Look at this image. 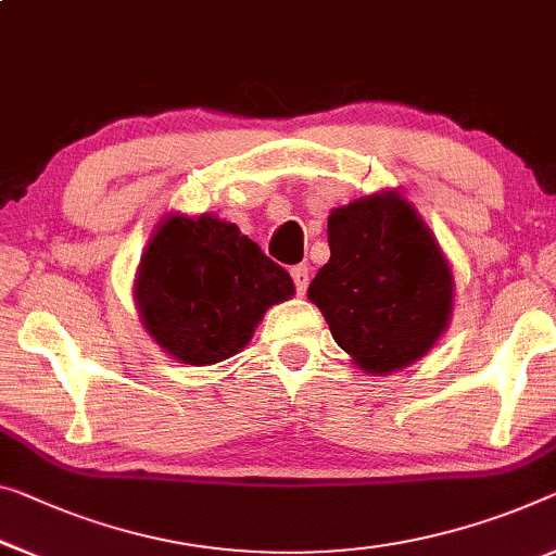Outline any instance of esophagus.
<instances>
[{
  "instance_id": "1",
  "label": "esophagus",
  "mask_w": 556,
  "mask_h": 556,
  "mask_svg": "<svg viewBox=\"0 0 556 556\" xmlns=\"http://www.w3.org/2000/svg\"><path fill=\"white\" fill-rule=\"evenodd\" d=\"M290 278H293L298 295H303L305 288H307V266H293V268H290Z\"/></svg>"
}]
</instances>
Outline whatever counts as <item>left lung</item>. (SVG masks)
Here are the masks:
<instances>
[{
  "mask_svg": "<svg viewBox=\"0 0 556 556\" xmlns=\"http://www.w3.org/2000/svg\"><path fill=\"white\" fill-rule=\"evenodd\" d=\"M328 245L307 301L332 340L367 375L422 361L450 326L455 276L413 203L388 189L332 208Z\"/></svg>",
  "mask_w": 556,
  "mask_h": 556,
  "instance_id": "8db88e82",
  "label": "left lung"
}]
</instances>
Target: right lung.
Masks as SVG:
<instances>
[{"instance_id":"right-lung-1","label":"right lung","mask_w":556,"mask_h":556,"mask_svg":"<svg viewBox=\"0 0 556 556\" xmlns=\"http://www.w3.org/2000/svg\"><path fill=\"white\" fill-rule=\"evenodd\" d=\"M293 295L286 268L211 213L161 218L134 276L143 330L174 361L195 367L241 353L268 307Z\"/></svg>"}]
</instances>
